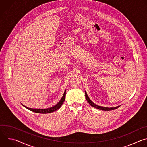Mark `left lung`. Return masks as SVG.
Listing matches in <instances>:
<instances>
[{"label":"left lung","instance_id":"8db88e82","mask_svg":"<svg viewBox=\"0 0 147 147\" xmlns=\"http://www.w3.org/2000/svg\"><path fill=\"white\" fill-rule=\"evenodd\" d=\"M85 95H86V98L87 100V102L90 103V105H91L92 107L96 108V109H98L99 110H102V111H111V110H114V109H116L117 108H118L120 106H118V107H113V108H107V107H100V106H98L97 105L95 104L94 102H92L91 99L89 98V97L87 95V94L86 92V91H85Z\"/></svg>","mask_w":147,"mask_h":147}]
</instances>
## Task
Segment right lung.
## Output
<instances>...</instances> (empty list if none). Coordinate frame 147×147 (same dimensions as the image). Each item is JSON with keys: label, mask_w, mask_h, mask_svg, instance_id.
<instances>
[{"label": "right lung", "mask_w": 147, "mask_h": 147, "mask_svg": "<svg viewBox=\"0 0 147 147\" xmlns=\"http://www.w3.org/2000/svg\"><path fill=\"white\" fill-rule=\"evenodd\" d=\"M65 97H66V90L64 92V94L63 95L62 98H61L60 100L56 105L52 107H51V108H47V109H33V108H28L24 105H23L27 109L30 110L31 111H32L34 112H35V113H51V112H55V111L57 110L58 109H59L60 108V107L61 106V105L63 104V103L64 102V101L65 100Z\"/></svg>", "instance_id": "1"}]
</instances>
